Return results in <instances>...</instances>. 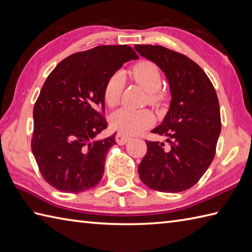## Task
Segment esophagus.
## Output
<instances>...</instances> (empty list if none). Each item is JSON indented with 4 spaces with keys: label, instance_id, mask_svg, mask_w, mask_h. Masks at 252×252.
<instances>
[{
    "label": "esophagus",
    "instance_id": "1",
    "mask_svg": "<svg viewBox=\"0 0 252 252\" xmlns=\"http://www.w3.org/2000/svg\"><path fill=\"white\" fill-rule=\"evenodd\" d=\"M130 136H127L126 134H123V133L118 132L116 134V142L119 144V145H125V144L130 140Z\"/></svg>",
    "mask_w": 252,
    "mask_h": 252
}]
</instances>
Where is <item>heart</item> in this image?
<instances>
[{
    "instance_id": "obj_1",
    "label": "heart",
    "mask_w": 252,
    "mask_h": 252,
    "mask_svg": "<svg viewBox=\"0 0 252 252\" xmlns=\"http://www.w3.org/2000/svg\"><path fill=\"white\" fill-rule=\"evenodd\" d=\"M130 76L148 92V101L154 106H160L167 99V94L160 89L162 81L161 71L152 61L142 60L130 68ZM123 76L116 72L107 79L103 97L106 105L114 108L120 103L123 90ZM155 117L148 109L122 108L111 116V126L123 134H137L154 123Z\"/></svg>"
}]
</instances>
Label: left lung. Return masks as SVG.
<instances>
[{
  "label": "left lung",
  "instance_id": "1",
  "mask_svg": "<svg viewBox=\"0 0 252 252\" xmlns=\"http://www.w3.org/2000/svg\"><path fill=\"white\" fill-rule=\"evenodd\" d=\"M135 50L165 73L172 100L162 123L152 132L168 136V146L146 140L138 174L149 189L179 192L194 186L216 156L221 132L218 95L206 72L190 58L161 45Z\"/></svg>",
  "mask_w": 252,
  "mask_h": 252
}]
</instances>
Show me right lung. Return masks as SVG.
<instances>
[{
  "label": "right lung",
  "mask_w": 252,
  "mask_h": 252,
  "mask_svg": "<svg viewBox=\"0 0 252 252\" xmlns=\"http://www.w3.org/2000/svg\"><path fill=\"white\" fill-rule=\"evenodd\" d=\"M138 58L129 45H99L66 57L53 69L33 107L31 151L43 179L63 192H81L103 178L116 144L107 129L103 91L111 74Z\"/></svg>",
  "instance_id": "right-lung-1"
}]
</instances>
